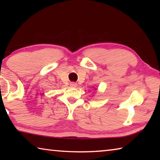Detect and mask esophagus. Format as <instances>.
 I'll list each match as a JSON object with an SVG mask.
<instances>
[{
	"instance_id": "obj_1",
	"label": "esophagus",
	"mask_w": 160,
	"mask_h": 160,
	"mask_svg": "<svg viewBox=\"0 0 160 160\" xmlns=\"http://www.w3.org/2000/svg\"><path fill=\"white\" fill-rule=\"evenodd\" d=\"M77 83H75V82H70V86L71 87V88H76L77 87Z\"/></svg>"
}]
</instances>
